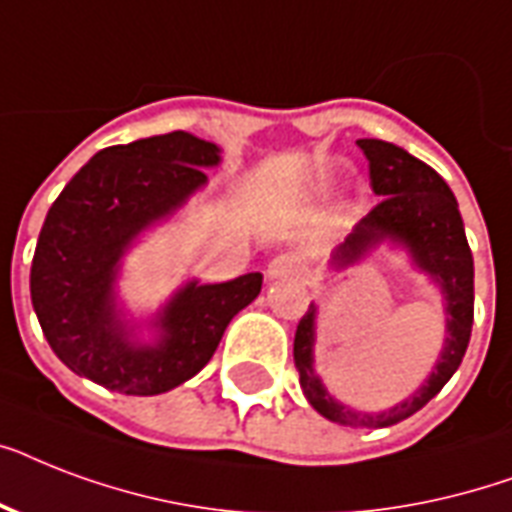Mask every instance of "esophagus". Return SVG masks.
<instances>
[{
    "label": "esophagus",
    "mask_w": 512,
    "mask_h": 512,
    "mask_svg": "<svg viewBox=\"0 0 512 512\" xmlns=\"http://www.w3.org/2000/svg\"><path fill=\"white\" fill-rule=\"evenodd\" d=\"M303 276V265L292 255L273 257L268 265V279H300Z\"/></svg>",
    "instance_id": "34e87169"
}]
</instances>
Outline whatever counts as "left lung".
I'll return each instance as SVG.
<instances>
[{
  "label": "left lung",
  "mask_w": 512,
  "mask_h": 512,
  "mask_svg": "<svg viewBox=\"0 0 512 512\" xmlns=\"http://www.w3.org/2000/svg\"><path fill=\"white\" fill-rule=\"evenodd\" d=\"M358 148L369 159L372 191L382 201L353 228L348 239L332 255V268L342 271L356 265L377 244L390 241L404 247L412 263L441 287L446 300V340L433 372L412 396L388 412L366 414L340 404L329 396L324 382L313 372V340H316V305L311 303L295 332V366L300 388L319 414L353 428H388L412 417L452 380L468 350L473 329V255L457 199L433 167H428L404 148L385 140L364 138Z\"/></svg>",
  "instance_id": "left-lung-1"
}]
</instances>
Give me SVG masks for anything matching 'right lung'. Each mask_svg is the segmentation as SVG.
I'll return each mask as SVG.
<instances>
[{"label": "right lung", "instance_id": "obj_1", "mask_svg": "<svg viewBox=\"0 0 512 512\" xmlns=\"http://www.w3.org/2000/svg\"><path fill=\"white\" fill-rule=\"evenodd\" d=\"M215 143L177 130L103 148L44 217L31 263V303L55 356L79 377L127 396H159L201 372L225 327L263 287V273L223 284L188 281L151 321L154 342L116 305L124 252L207 185Z\"/></svg>", "mask_w": 512, "mask_h": 512}]
</instances>
